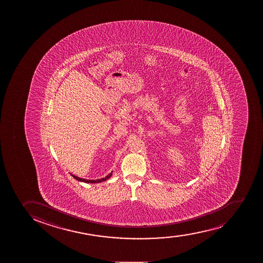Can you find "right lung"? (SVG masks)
Instances as JSON below:
<instances>
[{
    "instance_id": "right-lung-1",
    "label": "right lung",
    "mask_w": 263,
    "mask_h": 263,
    "mask_svg": "<svg viewBox=\"0 0 263 263\" xmlns=\"http://www.w3.org/2000/svg\"><path fill=\"white\" fill-rule=\"evenodd\" d=\"M112 172H111V173H109V175H107L106 177H103L101 179L96 180L84 179V178H81V177H76V176L71 174V173L70 175L73 177V178H74V179L77 180V181H80V182H86V183H98V182H104V181H106L107 179H109V177L112 176Z\"/></svg>"
}]
</instances>
